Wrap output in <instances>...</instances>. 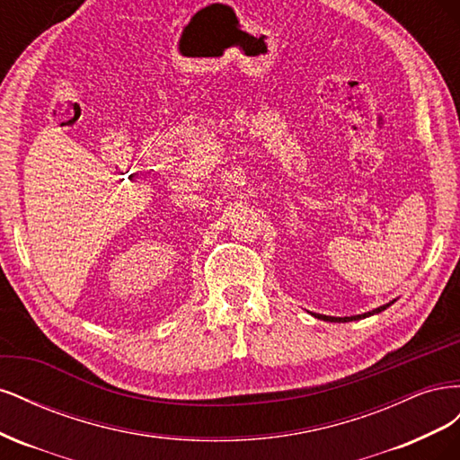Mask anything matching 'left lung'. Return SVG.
I'll use <instances>...</instances> for the list:
<instances>
[{
  "instance_id": "1",
  "label": "left lung",
  "mask_w": 460,
  "mask_h": 460,
  "mask_svg": "<svg viewBox=\"0 0 460 460\" xmlns=\"http://www.w3.org/2000/svg\"><path fill=\"white\" fill-rule=\"evenodd\" d=\"M392 303H394V301H389V303L382 305V307H378V309L368 311V313H365V314H355V316H343V318H341V316H326V314H316V313H313V316H314V318H320V320H328V323H351V320H360V318H367V316H372V314H378V313L385 311Z\"/></svg>"
}]
</instances>
